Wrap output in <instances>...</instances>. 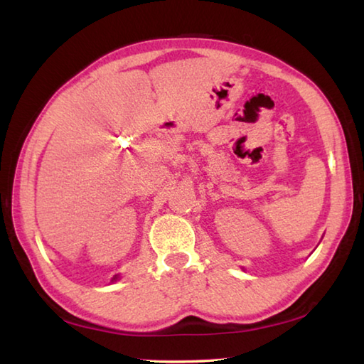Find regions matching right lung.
<instances>
[{
    "mask_svg": "<svg viewBox=\"0 0 364 364\" xmlns=\"http://www.w3.org/2000/svg\"><path fill=\"white\" fill-rule=\"evenodd\" d=\"M116 279H117V277H114V278H113V281H116Z\"/></svg>",
    "mask_w": 364,
    "mask_h": 364,
    "instance_id": "obj_1",
    "label": "right lung"
}]
</instances>
